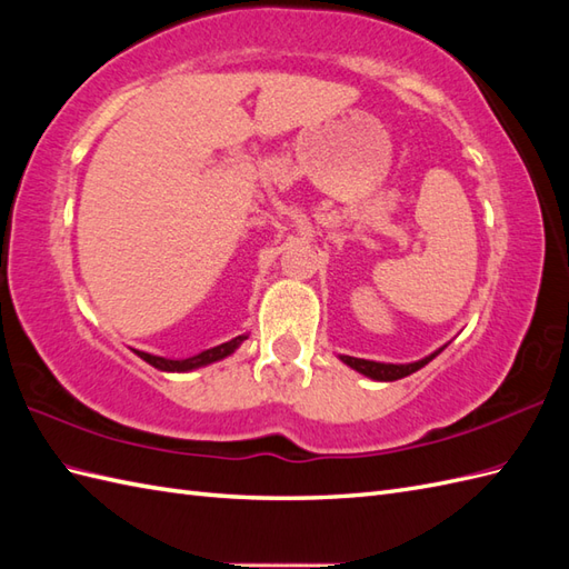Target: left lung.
Instances as JSON below:
<instances>
[{"label":"left lung","mask_w":569,"mask_h":569,"mask_svg":"<svg viewBox=\"0 0 569 569\" xmlns=\"http://www.w3.org/2000/svg\"><path fill=\"white\" fill-rule=\"evenodd\" d=\"M435 355H438V352H435ZM435 355H430V357H426V359H420V361H413V365H381V361H369V359H357V357H345V355H342L340 359L345 361L347 367L357 369L359 373H365V377H369V379H377V381H396V379L408 377V373L418 371L420 367H426Z\"/></svg>","instance_id":"left-lung-1"}]
</instances>
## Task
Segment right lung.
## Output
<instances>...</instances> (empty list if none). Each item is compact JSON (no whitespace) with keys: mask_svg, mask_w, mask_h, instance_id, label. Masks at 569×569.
I'll list each match as a JSON object with an SVG mask.
<instances>
[{"mask_svg":"<svg viewBox=\"0 0 569 569\" xmlns=\"http://www.w3.org/2000/svg\"><path fill=\"white\" fill-rule=\"evenodd\" d=\"M247 340V335H239L234 337V340H229L224 345H217L212 349H204V352L196 355V357H188V359H163V357H153V355H147V352H134L143 359L149 361L151 367L161 369V371H190V369H198V367H204V365H212V361L217 359H224L234 352V349Z\"/></svg>","mask_w":569,"mask_h":569,"instance_id":"add662e5","label":"right lung"}]
</instances>
